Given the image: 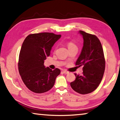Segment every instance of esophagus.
<instances>
[{
    "label": "esophagus",
    "instance_id": "esophagus-1",
    "mask_svg": "<svg viewBox=\"0 0 120 120\" xmlns=\"http://www.w3.org/2000/svg\"><path fill=\"white\" fill-rule=\"evenodd\" d=\"M62 72L64 73V74H69V72L67 71H66V70L62 71Z\"/></svg>",
    "mask_w": 120,
    "mask_h": 120
}]
</instances>
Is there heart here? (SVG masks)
I'll return each mask as SVG.
<instances>
[{
    "label": "heart",
    "instance_id": "1",
    "mask_svg": "<svg viewBox=\"0 0 120 120\" xmlns=\"http://www.w3.org/2000/svg\"><path fill=\"white\" fill-rule=\"evenodd\" d=\"M67 46L68 49H70L71 48H73V47H75V46H76V45H75V44L73 42L69 41L67 42Z\"/></svg>",
    "mask_w": 120,
    "mask_h": 120
}]
</instances>
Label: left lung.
<instances>
[{"instance_id":"1","label":"left lung","mask_w":120,"mask_h":120,"mask_svg":"<svg viewBox=\"0 0 120 120\" xmlns=\"http://www.w3.org/2000/svg\"><path fill=\"white\" fill-rule=\"evenodd\" d=\"M82 36L84 45L76 62L82 66V75L75 74L76 79L70 83L73 90L80 94L93 92L99 86L105 68L104 52L100 41L96 35L79 31Z\"/></svg>"}]
</instances>
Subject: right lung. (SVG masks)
I'll return each mask as SVG.
<instances>
[{
    "label": "right lung",
    "mask_w": 120,
    "mask_h": 120,
    "mask_svg": "<svg viewBox=\"0 0 120 120\" xmlns=\"http://www.w3.org/2000/svg\"><path fill=\"white\" fill-rule=\"evenodd\" d=\"M61 35L53 33H40L28 35L20 51L19 70L26 86L35 93L48 92L54 86L60 70H52L44 66V60L50 54L54 44Z\"/></svg>",
    "instance_id": "obj_1"
}]
</instances>
